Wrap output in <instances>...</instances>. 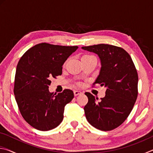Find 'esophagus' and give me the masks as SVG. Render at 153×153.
Listing matches in <instances>:
<instances>
[{
	"instance_id": "34e87169",
	"label": "esophagus",
	"mask_w": 153,
	"mask_h": 153,
	"mask_svg": "<svg viewBox=\"0 0 153 153\" xmlns=\"http://www.w3.org/2000/svg\"><path fill=\"white\" fill-rule=\"evenodd\" d=\"M74 95L75 96H77V95H79V94H82L83 92L82 91H79V90H74Z\"/></svg>"
}]
</instances>
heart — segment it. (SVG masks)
Here are the masks:
<instances>
[{
  "mask_svg": "<svg viewBox=\"0 0 153 153\" xmlns=\"http://www.w3.org/2000/svg\"><path fill=\"white\" fill-rule=\"evenodd\" d=\"M91 56H94L90 55H83V56H82V59H86V58H88V57H91Z\"/></svg>",
  "mask_w": 153,
  "mask_h": 153,
  "instance_id": "heart-1",
  "label": "heart"
}]
</instances>
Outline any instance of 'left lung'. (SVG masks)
<instances>
[{
    "label": "left lung",
    "instance_id": "left-lung-1",
    "mask_svg": "<svg viewBox=\"0 0 153 153\" xmlns=\"http://www.w3.org/2000/svg\"><path fill=\"white\" fill-rule=\"evenodd\" d=\"M82 48L97 54L101 61L100 74L93 86L107 88L105 97L98 102L91 93L85 92L88 98L84 108L86 117L97 129L112 130L125 121L136 102L138 93L136 67L130 55L119 46L100 44Z\"/></svg>",
    "mask_w": 153,
    "mask_h": 153
}]
</instances>
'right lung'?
Here are the masks:
<instances>
[{"label": "right lung", "instance_id": "add662e5", "mask_svg": "<svg viewBox=\"0 0 153 153\" xmlns=\"http://www.w3.org/2000/svg\"><path fill=\"white\" fill-rule=\"evenodd\" d=\"M78 46L43 42L27 50L18 62L14 94L22 117L40 131L55 128L63 120L65 107L74 97L71 90L51 93V78L62 74V66Z\"/></svg>", "mask_w": 153, "mask_h": 153}]
</instances>
